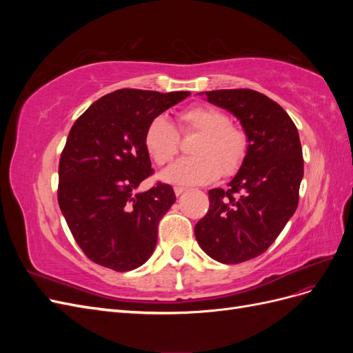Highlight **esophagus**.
<instances>
[{"label":"esophagus","instance_id":"34e87169","mask_svg":"<svg viewBox=\"0 0 353 353\" xmlns=\"http://www.w3.org/2000/svg\"><path fill=\"white\" fill-rule=\"evenodd\" d=\"M174 191H175L176 196H181V194L184 193V191H187V188H185V187H175Z\"/></svg>","mask_w":353,"mask_h":353}]
</instances>
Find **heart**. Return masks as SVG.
I'll list each match as a JSON object with an SVG mask.
<instances>
[{"mask_svg":"<svg viewBox=\"0 0 353 353\" xmlns=\"http://www.w3.org/2000/svg\"><path fill=\"white\" fill-rule=\"evenodd\" d=\"M181 132H199L193 157L179 159L162 172V179L178 185H200L221 175H232L241 166L248 152V137L239 126L230 123L222 110L206 104L191 105L178 114ZM147 153L157 165H166L179 148L175 126L166 117L157 116L148 122L144 132Z\"/></svg>","mask_w":353,"mask_h":353,"instance_id":"1","label":"heart"}]
</instances>
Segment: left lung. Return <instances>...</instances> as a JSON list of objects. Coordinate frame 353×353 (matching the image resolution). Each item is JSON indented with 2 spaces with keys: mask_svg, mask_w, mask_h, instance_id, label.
Returning a JSON list of instances; mask_svg holds the SVG:
<instances>
[{
  "mask_svg": "<svg viewBox=\"0 0 353 353\" xmlns=\"http://www.w3.org/2000/svg\"><path fill=\"white\" fill-rule=\"evenodd\" d=\"M232 113L248 152L228 188L209 191V210L194 228L206 254L240 263L262 254L280 236L299 203L303 156L297 128L279 103L253 90L200 92Z\"/></svg>",
  "mask_w": 353,
  "mask_h": 353,
  "instance_id": "left-lung-1",
  "label": "left lung"
}]
</instances>
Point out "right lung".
<instances>
[{
	"instance_id": "add662e5",
	"label": "right lung",
	"mask_w": 353,
	"mask_h": 353,
	"mask_svg": "<svg viewBox=\"0 0 353 353\" xmlns=\"http://www.w3.org/2000/svg\"><path fill=\"white\" fill-rule=\"evenodd\" d=\"M190 95L117 90L92 103L73 123L59 163V206L87 258L117 272L150 258L157 225L176 200L157 183L137 188L153 174L144 145L152 119Z\"/></svg>"
}]
</instances>
